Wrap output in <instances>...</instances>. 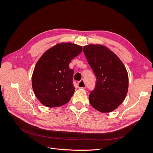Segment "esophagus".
<instances>
[{
  "mask_svg": "<svg viewBox=\"0 0 153 153\" xmlns=\"http://www.w3.org/2000/svg\"><path fill=\"white\" fill-rule=\"evenodd\" d=\"M78 87L79 88H82V89H85V84L84 80H81L79 82H78Z\"/></svg>",
  "mask_w": 153,
  "mask_h": 153,
  "instance_id": "obj_1",
  "label": "esophagus"
}]
</instances>
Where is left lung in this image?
Segmentation results:
<instances>
[{
  "instance_id": "8db88e82",
  "label": "left lung",
  "mask_w": 153,
  "mask_h": 153,
  "mask_svg": "<svg viewBox=\"0 0 153 153\" xmlns=\"http://www.w3.org/2000/svg\"><path fill=\"white\" fill-rule=\"evenodd\" d=\"M84 53L96 78L94 89L89 94L90 103L99 112H112L127 94L126 69L117 55L105 46H85Z\"/></svg>"
}]
</instances>
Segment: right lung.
<instances>
[{
	"label": "right lung",
	"instance_id": "add662e5",
	"mask_svg": "<svg viewBox=\"0 0 153 153\" xmlns=\"http://www.w3.org/2000/svg\"><path fill=\"white\" fill-rule=\"evenodd\" d=\"M82 51L81 46L59 43L43 54L32 76V86L40 102L48 107H57L70 100L75 88L73 84L71 60Z\"/></svg>",
	"mask_w": 153,
	"mask_h": 153
}]
</instances>
